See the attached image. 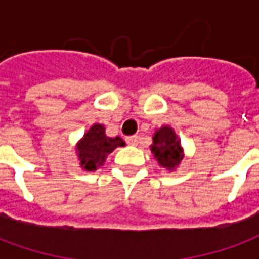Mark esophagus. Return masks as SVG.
<instances>
[{
    "label": "esophagus",
    "instance_id": "obj_1",
    "mask_svg": "<svg viewBox=\"0 0 259 259\" xmlns=\"http://www.w3.org/2000/svg\"><path fill=\"white\" fill-rule=\"evenodd\" d=\"M126 143L129 146H137L139 144V137L137 136H129V137H126Z\"/></svg>",
    "mask_w": 259,
    "mask_h": 259
}]
</instances>
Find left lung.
<instances>
[{"instance_id":"8db88e82","label":"left lung","mask_w":259,"mask_h":259,"mask_svg":"<svg viewBox=\"0 0 259 259\" xmlns=\"http://www.w3.org/2000/svg\"><path fill=\"white\" fill-rule=\"evenodd\" d=\"M151 151L154 158L162 168L174 170L183 159V148L175 130L169 126H162L152 136Z\"/></svg>"}]
</instances>
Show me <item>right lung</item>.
<instances>
[{"label": "right lung", "mask_w": 259, "mask_h": 259, "mask_svg": "<svg viewBox=\"0 0 259 259\" xmlns=\"http://www.w3.org/2000/svg\"><path fill=\"white\" fill-rule=\"evenodd\" d=\"M123 146L124 141L119 136L108 137L105 135V127L102 124L96 123L85 132L83 139L77 143L76 151L81 168L91 172L102 166L108 154H111L116 147Z\"/></svg>", "instance_id": "add662e5"}]
</instances>
